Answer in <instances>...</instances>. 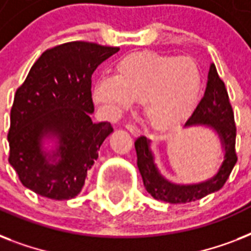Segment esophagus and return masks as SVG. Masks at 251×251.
<instances>
[{"instance_id": "34e87169", "label": "esophagus", "mask_w": 251, "mask_h": 251, "mask_svg": "<svg viewBox=\"0 0 251 251\" xmlns=\"http://www.w3.org/2000/svg\"><path fill=\"white\" fill-rule=\"evenodd\" d=\"M125 127H126V130H127V131L131 134V135H134V137H138V135H141V130L138 129L135 125H133V124H127Z\"/></svg>"}]
</instances>
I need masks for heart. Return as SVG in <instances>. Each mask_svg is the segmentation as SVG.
<instances>
[{
  "instance_id": "1",
  "label": "heart",
  "mask_w": 251,
  "mask_h": 251,
  "mask_svg": "<svg viewBox=\"0 0 251 251\" xmlns=\"http://www.w3.org/2000/svg\"><path fill=\"white\" fill-rule=\"evenodd\" d=\"M201 88L202 72L190 57L134 53L116 65L113 76L96 80L92 99L113 120L141 102L147 124L167 133L190 117Z\"/></svg>"
}]
</instances>
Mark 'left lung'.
Masks as SVG:
<instances>
[{
	"mask_svg": "<svg viewBox=\"0 0 251 251\" xmlns=\"http://www.w3.org/2000/svg\"><path fill=\"white\" fill-rule=\"evenodd\" d=\"M190 126H204L214 130L218 134L224 151V159L218 172L203 182L190 185L172 182L157 169L149 139L146 137H139L134 143L138 157V169L143 178V185L147 193L157 201L168 203H187L202 199L203 197L220 190L224 186L234 164L237 163V155L234 150L236 125L233 109L229 102L226 84L220 79L214 64L210 66L206 91L202 100L185 124V127Z\"/></svg>",
	"mask_w": 251,
	"mask_h": 251,
	"instance_id": "obj_1",
	"label": "left lung"
}]
</instances>
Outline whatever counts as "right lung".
Masks as SVG:
<instances>
[{
  "label": "right lung",
  "mask_w": 251,
  "mask_h": 251,
  "mask_svg": "<svg viewBox=\"0 0 251 251\" xmlns=\"http://www.w3.org/2000/svg\"><path fill=\"white\" fill-rule=\"evenodd\" d=\"M120 48L72 41L45 50L17 90L10 112L9 163L33 193L56 201L79 194L113 127L91 120V76ZM45 137L56 139L45 151Z\"/></svg>",
  "instance_id": "add662e5"
}]
</instances>
